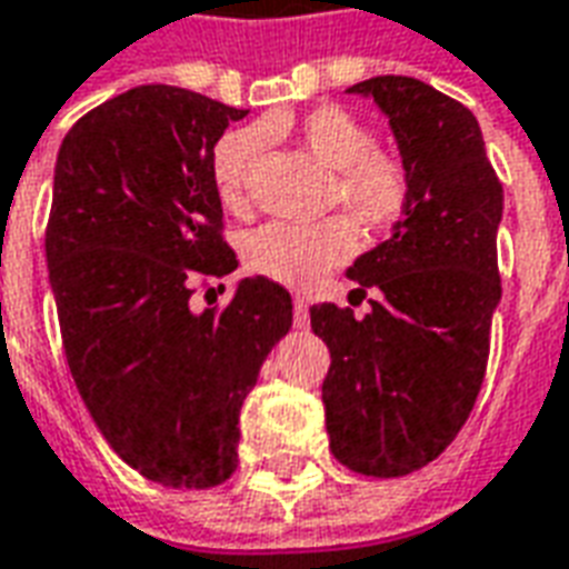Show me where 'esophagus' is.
Here are the masks:
<instances>
[{
	"label": "esophagus",
	"instance_id": "esophagus-1",
	"mask_svg": "<svg viewBox=\"0 0 569 569\" xmlns=\"http://www.w3.org/2000/svg\"><path fill=\"white\" fill-rule=\"evenodd\" d=\"M292 322H296V329H305L310 322L308 301L305 298H296V305H292Z\"/></svg>",
	"mask_w": 569,
	"mask_h": 569
}]
</instances>
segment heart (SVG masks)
Masks as SVG:
<instances>
[{"label": "heart", "instance_id": "obj_1", "mask_svg": "<svg viewBox=\"0 0 569 569\" xmlns=\"http://www.w3.org/2000/svg\"><path fill=\"white\" fill-rule=\"evenodd\" d=\"M261 137H292L322 167L335 170L329 198L362 228H390L408 212L411 173L393 151L375 149L371 130L341 106H320L305 116H271L259 128L224 133L212 149V186L219 200L240 210L261 158ZM357 247L345 219L317 224L268 222L249 231L243 259L273 283L308 289L350 259Z\"/></svg>", "mask_w": 569, "mask_h": 569}]
</instances>
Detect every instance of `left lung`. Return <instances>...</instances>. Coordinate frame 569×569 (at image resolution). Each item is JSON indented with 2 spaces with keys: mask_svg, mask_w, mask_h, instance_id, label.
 <instances>
[{
  "mask_svg": "<svg viewBox=\"0 0 569 569\" xmlns=\"http://www.w3.org/2000/svg\"><path fill=\"white\" fill-rule=\"evenodd\" d=\"M347 93L371 97L390 118L411 203L393 237L347 268L357 292H378L369 313L313 305L310 329L332 353L322 381L329 448L353 472L399 478L457 439L485 381L502 292V186L476 116L448 93L408 76Z\"/></svg>",
  "mask_w": 569,
  "mask_h": 569,
  "instance_id": "1",
  "label": "left lung"
}]
</instances>
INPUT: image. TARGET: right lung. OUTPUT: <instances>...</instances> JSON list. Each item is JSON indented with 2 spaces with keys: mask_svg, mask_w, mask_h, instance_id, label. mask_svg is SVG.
<instances>
[{
  "mask_svg": "<svg viewBox=\"0 0 569 569\" xmlns=\"http://www.w3.org/2000/svg\"><path fill=\"white\" fill-rule=\"evenodd\" d=\"M243 116L142 84L79 118L57 154L44 256L69 371L112 451L163 488L231 478L240 406L292 326V298L268 277L191 310L194 277L237 268L212 149Z\"/></svg>",
  "mask_w": 569,
  "mask_h": 569,
  "instance_id": "1",
  "label": "right lung"
}]
</instances>
